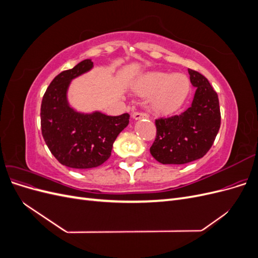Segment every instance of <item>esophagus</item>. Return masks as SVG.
Returning a JSON list of instances; mask_svg holds the SVG:
<instances>
[{
  "mask_svg": "<svg viewBox=\"0 0 258 258\" xmlns=\"http://www.w3.org/2000/svg\"><path fill=\"white\" fill-rule=\"evenodd\" d=\"M132 117H134L135 119H140V118H148L150 117V115H148L147 113L145 112H134V114H132Z\"/></svg>",
  "mask_w": 258,
  "mask_h": 258,
  "instance_id": "1",
  "label": "esophagus"
}]
</instances>
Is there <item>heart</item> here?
Instances as JSON below:
<instances>
[{
    "label": "heart",
    "instance_id": "heart-1",
    "mask_svg": "<svg viewBox=\"0 0 258 258\" xmlns=\"http://www.w3.org/2000/svg\"><path fill=\"white\" fill-rule=\"evenodd\" d=\"M139 91L145 96H154V105L160 112H172L181 105L189 91V82L182 74L171 75L157 72L147 75L140 82Z\"/></svg>",
    "mask_w": 258,
    "mask_h": 258
}]
</instances>
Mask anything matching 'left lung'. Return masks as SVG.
<instances>
[{
  "label": "left lung",
  "instance_id": "left-lung-1",
  "mask_svg": "<svg viewBox=\"0 0 258 258\" xmlns=\"http://www.w3.org/2000/svg\"><path fill=\"white\" fill-rule=\"evenodd\" d=\"M188 73L191 85L197 87L191 106L179 115L155 120L156 138L150 151L165 165H184L204 157L221 127L216 91L199 72L188 69Z\"/></svg>",
  "mask_w": 258,
  "mask_h": 258
}]
</instances>
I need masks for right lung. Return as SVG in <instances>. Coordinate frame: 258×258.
<instances>
[{"label":"right lung","mask_w":258,"mask_h":258,"mask_svg":"<svg viewBox=\"0 0 258 258\" xmlns=\"http://www.w3.org/2000/svg\"><path fill=\"white\" fill-rule=\"evenodd\" d=\"M93 66L83 60L73 69L58 74L46 89L41 105V128L46 145L61 165L91 169L110 158L117 136L128 126L129 114H79L67 102L70 81Z\"/></svg>","instance_id":"add662e5"}]
</instances>
